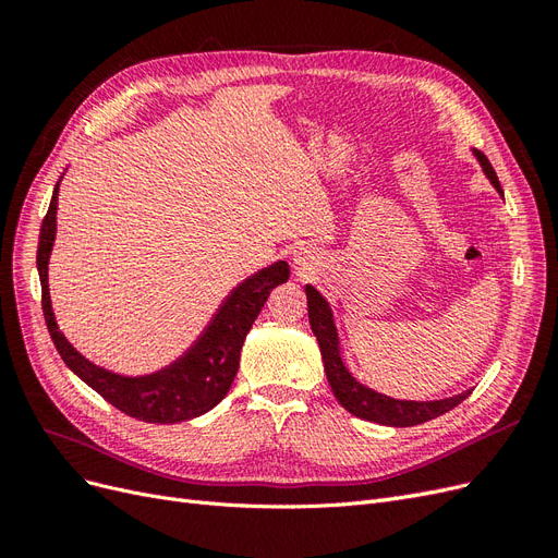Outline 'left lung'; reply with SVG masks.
Segmentation results:
<instances>
[{
  "mask_svg": "<svg viewBox=\"0 0 558 558\" xmlns=\"http://www.w3.org/2000/svg\"><path fill=\"white\" fill-rule=\"evenodd\" d=\"M475 156L482 162L486 177L492 179V183L496 185V191L502 195L500 181L494 172L492 162H488V158L482 154V150H475ZM305 293H307L310 326H312V330L316 335V342L320 347V356H324L328 384L332 388L335 398L340 400L342 408L349 410L353 416H361L365 421H375V424H381V426H396V428L416 426V424H424V421H430L435 416L453 410L456 404L463 402L472 393V391H465V393L445 398V400L414 402V400L388 398V396L373 391V388L359 384L356 377H353L349 373V367L344 365L340 335H337L330 305L324 300V295H320L316 289H312V286H305Z\"/></svg>",
  "mask_w": 558,
  "mask_h": 558,
  "instance_id": "8db88e82",
  "label": "left lung"
}]
</instances>
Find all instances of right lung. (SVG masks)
Segmentation results:
<instances>
[{"label": "right lung", "mask_w": 558, "mask_h": 558, "mask_svg": "<svg viewBox=\"0 0 558 558\" xmlns=\"http://www.w3.org/2000/svg\"><path fill=\"white\" fill-rule=\"evenodd\" d=\"M56 209L58 185L41 223L37 267L41 279V307L46 326L66 367L74 369L83 381L95 388L116 410H121L132 418L146 421V424H179V421H189L209 412L214 404L228 396L240 367L244 337L251 330L253 320L258 318L269 293H272L275 286L289 281V263L279 260L240 283L209 320L199 340L177 363L148 377H121L83 359L64 340V335L56 324L48 295V256L56 240Z\"/></svg>", "instance_id": "obj_1"}]
</instances>
